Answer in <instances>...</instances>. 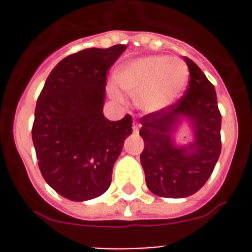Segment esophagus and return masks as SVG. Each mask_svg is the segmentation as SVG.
I'll use <instances>...</instances> for the list:
<instances>
[{
    "instance_id": "34e87169",
    "label": "esophagus",
    "mask_w": 252,
    "mask_h": 252,
    "mask_svg": "<svg viewBox=\"0 0 252 252\" xmlns=\"http://www.w3.org/2000/svg\"><path fill=\"white\" fill-rule=\"evenodd\" d=\"M140 126H141L140 124L136 123V122H134V123H133V131H134V133L138 134L139 130H140Z\"/></svg>"
}]
</instances>
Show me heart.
Masks as SVG:
<instances>
[{
    "instance_id": "b5f03b06",
    "label": "heart",
    "mask_w": 252,
    "mask_h": 252,
    "mask_svg": "<svg viewBox=\"0 0 252 252\" xmlns=\"http://www.w3.org/2000/svg\"><path fill=\"white\" fill-rule=\"evenodd\" d=\"M189 80V68L180 58L149 56L122 65L117 81L126 93L135 97L139 108L147 113L166 110L182 96ZM114 97L121 94L111 88Z\"/></svg>"
}]
</instances>
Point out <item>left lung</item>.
Segmentation results:
<instances>
[{"mask_svg": "<svg viewBox=\"0 0 252 252\" xmlns=\"http://www.w3.org/2000/svg\"><path fill=\"white\" fill-rule=\"evenodd\" d=\"M190 83L185 94L166 110L140 119L144 151L140 155L146 185L161 197L182 199L199 191L212 174L220 157V112L215 86L196 63L184 57ZM188 119L194 140L177 145V124Z\"/></svg>", "mask_w": 252, "mask_h": 252, "instance_id": "left-lung-1", "label": "left lung"}]
</instances>
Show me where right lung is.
Returning <instances> with one entry per match:
<instances>
[{"instance_id": "right-lung-1", "label": "right lung", "mask_w": 252, "mask_h": 252, "mask_svg": "<svg viewBox=\"0 0 252 252\" xmlns=\"http://www.w3.org/2000/svg\"><path fill=\"white\" fill-rule=\"evenodd\" d=\"M126 50V45H114L67 56L37 98L32 136L40 172L72 201L107 191L114 162L133 131L130 114L114 122L102 111L107 72Z\"/></svg>"}]
</instances>
